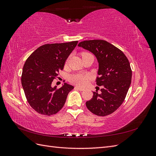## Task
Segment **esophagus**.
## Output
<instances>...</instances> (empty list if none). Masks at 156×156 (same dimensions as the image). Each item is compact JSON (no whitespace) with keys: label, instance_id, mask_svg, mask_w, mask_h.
Returning a JSON list of instances; mask_svg holds the SVG:
<instances>
[{"label":"esophagus","instance_id":"1","mask_svg":"<svg viewBox=\"0 0 156 156\" xmlns=\"http://www.w3.org/2000/svg\"><path fill=\"white\" fill-rule=\"evenodd\" d=\"M75 89H76V90H80V91H83L84 90V88H81V87H75Z\"/></svg>","mask_w":156,"mask_h":156}]
</instances>
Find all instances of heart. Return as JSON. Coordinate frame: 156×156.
Segmentation results:
<instances>
[{
  "mask_svg": "<svg viewBox=\"0 0 156 156\" xmlns=\"http://www.w3.org/2000/svg\"><path fill=\"white\" fill-rule=\"evenodd\" d=\"M90 54L87 52H84L82 53V56ZM90 79V75L89 74H73L70 75L69 77V81L75 84H77L79 86H84L87 84L88 80Z\"/></svg>",
  "mask_w": 156,
  "mask_h": 156,
  "instance_id": "heart-1",
  "label": "heart"
}]
</instances>
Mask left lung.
I'll return each instance as SVG.
<instances>
[{"mask_svg": "<svg viewBox=\"0 0 156 156\" xmlns=\"http://www.w3.org/2000/svg\"><path fill=\"white\" fill-rule=\"evenodd\" d=\"M78 46L96 56L99 63L96 82L102 87L100 94L93 92L87 107L98 116L111 115L124 102L130 87L132 71L129 60L121 50L105 40H86Z\"/></svg>", "mask_w": 156, "mask_h": 156, "instance_id": "8db88e82", "label": "left lung"}]
</instances>
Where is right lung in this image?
<instances>
[{
	"mask_svg": "<svg viewBox=\"0 0 156 156\" xmlns=\"http://www.w3.org/2000/svg\"><path fill=\"white\" fill-rule=\"evenodd\" d=\"M78 41L45 44L36 49L26 60L23 68L21 84L28 103L40 114L51 116L64 105L73 87L64 83L57 89L51 87L53 79L62 70L66 60Z\"/></svg>",
	"mask_w": 156,
	"mask_h": 156,
	"instance_id": "obj_1",
	"label": "right lung"
}]
</instances>
